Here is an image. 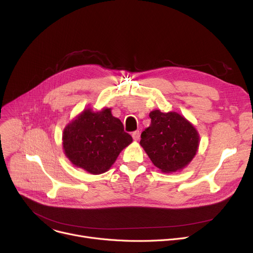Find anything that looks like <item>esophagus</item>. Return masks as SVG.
<instances>
[{
    "instance_id": "esophagus-1",
    "label": "esophagus",
    "mask_w": 253,
    "mask_h": 253,
    "mask_svg": "<svg viewBox=\"0 0 253 253\" xmlns=\"http://www.w3.org/2000/svg\"><path fill=\"white\" fill-rule=\"evenodd\" d=\"M132 137H133V139H134L135 141H137V140L139 139V137H140V133H139V131H134L133 133H132Z\"/></svg>"
}]
</instances>
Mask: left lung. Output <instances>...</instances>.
Instances as JSON below:
<instances>
[{
	"label": "left lung",
	"mask_w": 253,
	"mask_h": 253,
	"mask_svg": "<svg viewBox=\"0 0 253 253\" xmlns=\"http://www.w3.org/2000/svg\"><path fill=\"white\" fill-rule=\"evenodd\" d=\"M151 125L141 133L140 145L153 164L165 173L183 169L193 160L199 137L196 128L175 112L150 113Z\"/></svg>",
	"instance_id": "obj_1"
}]
</instances>
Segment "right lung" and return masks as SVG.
Masks as SVG:
<instances>
[{
	"instance_id": "right-lung-1",
	"label": "right lung",
	"mask_w": 253,
	"mask_h": 253,
	"mask_svg": "<svg viewBox=\"0 0 253 253\" xmlns=\"http://www.w3.org/2000/svg\"><path fill=\"white\" fill-rule=\"evenodd\" d=\"M132 142L130 134L111 109H86L66 125L62 134L65 156L77 167L91 174L108 171L119 154Z\"/></svg>"
}]
</instances>
